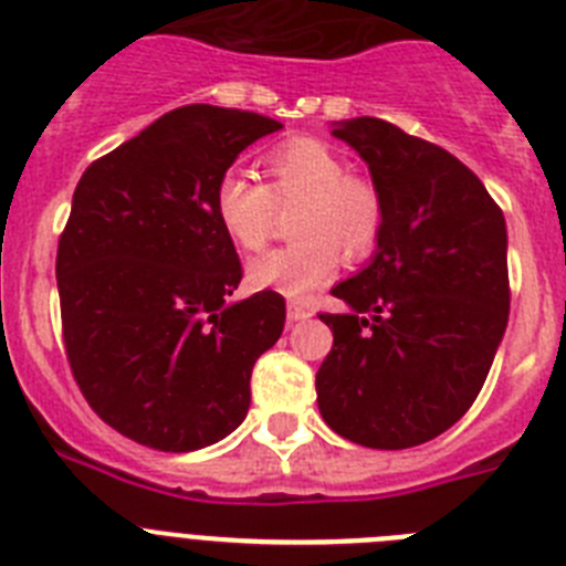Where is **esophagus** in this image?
I'll use <instances>...</instances> for the list:
<instances>
[{"instance_id": "esophagus-1", "label": "esophagus", "mask_w": 566, "mask_h": 566, "mask_svg": "<svg viewBox=\"0 0 566 566\" xmlns=\"http://www.w3.org/2000/svg\"><path fill=\"white\" fill-rule=\"evenodd\" d=\"M312 317L306 303H300V300H289V323H300V319Z\"/></svg>"}]
</instances>
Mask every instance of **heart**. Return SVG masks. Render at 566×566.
<instances>
[{
    "label": "heart",
    "mask_w": 566,
    "mask_h": 566,
    "mask_svg": "<svg viewBox=\"0 0 566 566\" xmlns=\"http://www.w3.org/2000/svg\"><path fill=\"white\" fill-rule=\"evenodd\" d=\"M269 184L243 172H223L214 187L218 223L243 252H260L277 223V209H292L294 243L249 263L254 289L303 297L337 272V252L363 260L377 249L385 201L377 184L348 172V161L317 138H292L263 155Z\"/></svg>",
    "instance_id": "b5f03b06"
}]
</instances>
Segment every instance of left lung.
<instances>
[{
  "mask_svg": "<svg viewBox=\"0 0 566 566\" xmlns=\"http://www.w3.org/2000/svg\"><path fill=\"white\" fill-rule=\"evenodd\" d=\"M382 192L371 263L332 289L345 314H319L334 345L317 371L332 431L377 451L431 442L468 413L507 328V229L459 158L382 118L332 129Z\"/></svg>",
  "mask_w": 566,
  "mask_h": 566,
  "instance_id": "left-lung-1",
  "label": "left lung"
}]
</instances>
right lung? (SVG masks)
Listing matches in <instances>:
<instances>
[{
  "label": "right lung",
  "instance_id": "obj_1",
  "mask_svg": "<svg viewBox=\"0 0 566 566\" xmlns=\"http://www.w3.org/2000/svg\"><path fill=\"white\" fill-rule=\"evenodd\" d=\"M280 127L187 104L90 164L73 192L56 252L64 352L90 408L133 442L198 451L247 417L286 300L266 289L229 303L243 269L214 187Z\"/></svg>",
  "mask_w": 566,
  "mask_h": 566
}]
</instances>
